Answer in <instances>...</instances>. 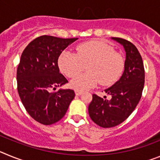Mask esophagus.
I'll return each instance as SVG.
<instances>
[{
  "label": "esophagus",
  "mask_w": 160,
  "mask_h": 160,
  "mask_svg": "<svg viewBox=\"0 0 160 160\" xmlns=\"http://www.w3.org/2000/svg\"><path fill=\"white\" fill-rule=\"evenodd\" d=\"M75 94L76 95H81V94H82V91H78V90H75Z\"/></svg>",
  "instance_id": "1"
}]
</instances>
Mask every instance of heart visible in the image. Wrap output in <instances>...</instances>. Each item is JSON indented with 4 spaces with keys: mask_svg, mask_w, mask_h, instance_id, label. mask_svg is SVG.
<instances>
[{
    "mask_svg": "<svg viewBox=\"0 0 160 160\" xmlns=\"http://www.w3.org/2000/svg\"><path fill=\"white\" fill-rule=\"evenodd\" d=\"M77 53L65 50L58 58L61 71L68 78L77 75L87 66L88 72L72 79L70 86L73 90L86 91L98 82L110 86L122 75L125 66L122 55L114 51L112 46L102 41H91L76 47Z\"/></svg>",
    "mask_w": 160,
    "mask_h": 160,
    "instance_id": "1",
    "label": "heart"
}]
</instances>
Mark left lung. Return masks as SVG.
<instances>
[{"label":"left lung","mask_w":160,"mask_h":160,"mask_svg":"<svg viewBox=\"0 0 160 160\" xmlns=\"http://www.w3.org/2000/svg\"><path fill=\"white\" fill-rule=\"evenodd\" d=\"M112 39L122 45L125 49L124 72L118 82L105 90L111 96V99L94 94L88 107L93 122L104 128L115 127L130 116L142 97L145 79L142 57L135 45L123 38Z\"/></svg>","instance_id":"1"}]
</instances>
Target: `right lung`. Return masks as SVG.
<instances>
[{
	"mask_svg": "<svg viewBox=\"0 0 160 160\" xmlns=\"http://www.w3.org/2000/svg\"><path fill=\"white\" fill-rule=\"evenodd\" d=\"M77 39L44 35L32 40L22 52L17 70L18 94L29 115L43 125L62 119L74 98L73 90L51 92V89L68 82L59 72L58 60Z\"/></svg>",
	"mask_w": 160,
	"mask_h": 160,
	"instance_id": "right-lung-1",
	"label": "right lung"
}]
</instances>
